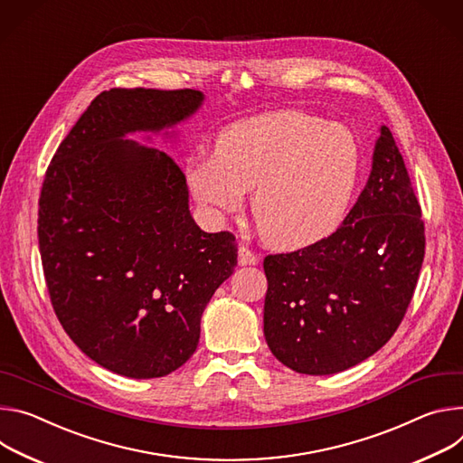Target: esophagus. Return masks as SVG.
I'll return each instance as SVG.
<instances>
[{
	"label": "esophagus",
	"mask_w": 463,
	"mask_h": 463,
	"mask_svg": "<svg viewBox=\"0 0 463 463\" xmlns=\"http://www.w3.org/2000/svg\"><path fill=\"white\" fill-rule=\"evenodd\" d=\"M255 263H258V253H253L246 246H241L239 248V265L246 267V265H255Z\"/></svg>",
	"instance_id": "obj_1"
}]
</instances>
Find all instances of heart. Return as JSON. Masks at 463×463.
<instances>
[{
	"label": "heart",
	"mask_w": 463,
	"mask_h": 463,
	"mask_svg": "<svg viewBox=\"0 0 463 463\" xmlns=\"http://www.w3.org/2000/svg\"><path fill=\"white\" fill-rule=\"evenodd\" d=\"M361 148L336 123L298 110H278L228 125L215 158L187 165L193 196L213 215L241 208L251 191V215L261 237L298 250L333 235L356 187Z\"/></svg>",
	"instance_id": "heart-1"
}]
</instances>
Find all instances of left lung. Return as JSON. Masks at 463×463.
I'll list each match as a JSON object with an SVG mask.
<instances>
[{"label": "left lung", "instance_id": "obj_1", "mask_svg": "<svg viewBox=\"0 0 463 463\" xmlns=\"http://www.w3.org/2000/svg\"><path fill=\"white\" fill-rule=\"evenodd\" d=\"M342 226L290 253L267 255L263 331L274 356L305 375L344 372L397 331L425 258V224L388 127Z\"/></svg>", "mask_w": 463, "mask_h": 463}]
</instances>
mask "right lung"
Wrapping results in <instances>:
<instances>
[{"instance_id": "1", "label": "right lung", "mask_w": 463, "mask_h": 463, "mask_svg": "<svg viewBox=\"0 0 463 463\" xmlns=\"http://www.w3.org/2000/svg\"><path fill=\"white\" fill-rule=\"evenodd\" d=\"M202 102L196 90L102 91L43 178L38 244L55 315L84 354L123 377L185 364L205 305L237 267L235 237L193 221L176 162L127 139L173 128Z\"/></svg>"}]
</instances>
